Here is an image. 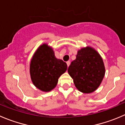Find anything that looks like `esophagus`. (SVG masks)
<instances>
[{
	"instance_id": "esophagus-1",
	"label": "esophagus",
	"mask_w": 125,
	"mask_h": 125,
	"mask_svg": "<svg viewBox=\"0 0 125 125\" xmlns=\"http://www.w3.org/2000/svg\"><path fill=\"white\" fill-rule=\"evenodd\" d=\"M66 64H67L68 67V66H70V61H67V62H66Z\"/></svg>"
}]
</instances>
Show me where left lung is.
I'll return each mask as SVG.
<instances>
[{
	"label": "left lung",
	"instance_id": "1",
	"mask_svg": "<svg viewBox=\"0 0 125 125\" xmlns=\"http://www.w3.org/2000/svg\"><path fill=\"white\" fill-rule=\"evenodd\" d=\"M105 72L102 57L97 51L90 46L78 50L76 59L68 69L75 87L83 93L95 92L101 84Z\"/></svg>",
	"mask_w": 125,
	"mask_h": 125
}]
</instances>
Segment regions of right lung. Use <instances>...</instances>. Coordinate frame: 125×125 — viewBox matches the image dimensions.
I'll list each match as a JSON object with an SVG mask.
<instances>
[{
    "mask_svg": "<svg viewBox=\"0 0 125 125\" xmlns=\"http://www.w3.org/2000/svg\"><path fill=\"white\" fill-rule=\"evenodd\" d=\"M67 70V65L57 59L52 48L43 43L36 50L30 60V74L32 83L40 90L51 91L56 87L59 78Z\"/></svg>",
    "mask_w": 125,
    "mask_h": 125,
    "instance_id": "right-lung-1",
    "label": "right lung"
}]
</instances>
